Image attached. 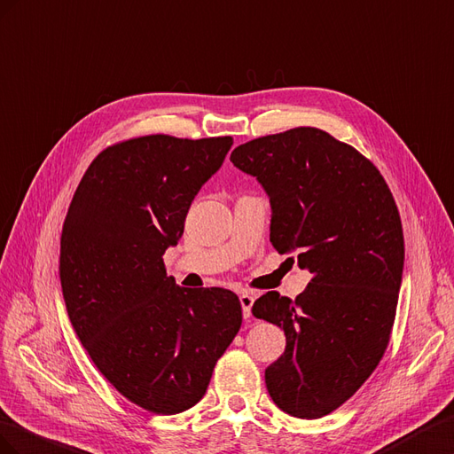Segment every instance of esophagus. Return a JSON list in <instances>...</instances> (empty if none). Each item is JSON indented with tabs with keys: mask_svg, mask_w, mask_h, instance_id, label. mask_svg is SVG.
<instances>
[{
	"mask_svg": "<svg viewBox=\"0 0 454 454\" xmlns=\"http://www.w3.org/2000/svg\"><path fill=\"white\" fill-rule=\"evenodd\" d=\"M239 302H241V308H243V317L245 319L251 317V308H253V302H254V296L251 293H241Z\"/></svg>",
	"mask_w": 454,
	"mask_h": 454,
	"instance_id": "obj_1",
	"label": "esophagus"
}]
</instances>
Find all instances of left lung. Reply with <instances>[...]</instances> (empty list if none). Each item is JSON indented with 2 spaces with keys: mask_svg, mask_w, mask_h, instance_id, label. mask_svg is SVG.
<instances>
[{
  "mask_svg": "<svg viewBox=\"0 0 454 454\" xmlns=\"http://www.w3.org/2000/svg\"><path fill=\"white\" fill-rule=\"evenodd\" d=\"M230 161L268 192L274 249L312 274L294 301L268 291L253 304L287 339L266 387L285 412L321 419L359 390L390 342L405 258L395 200L371 160L316 127L245 142Z\"/></svg>",
  "mask_w": 454,
  "mask_h": 454,
  "instance_id": "obj_1",
  "label": "left lung"
}]
</instances>
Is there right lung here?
I'll return each instance as SVG.
<instances>
[{"instance_id":"obj_1","label":"right lung","mask_w":454,"mask_h":454,"mask_svg":"<svg viewBox=\"0 0 454 454\" xmlns=\"http://www.w3.org/2000/svg\"><path fill=\"white\" fill-rule=\"evenodd\" d=\"M231 145L171 135L115 142L89 165L62 226L60 283L77 339L115 390L155 414L198 403L241 327L236 293L176 287L163 262Z\"/></svg>"}]
</instances>
